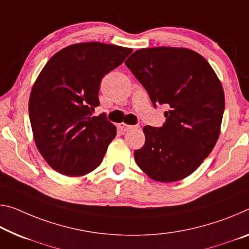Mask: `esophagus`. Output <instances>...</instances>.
Returning <instances> with one entry per match:
<instances>
[{"label":"esophagus","mask_w":249,"mask_h":249,"mask_svg":"<svg viewBox=\"0 0 249 249\" xmlns=\"http://www.w3.org/2000/svg\"><path fill=\"white\" fill-rule=\"evenodd\" d=\"M117 127L120 128L121 131L126 132V131H129V129H131V128H134V127H135V126L127 125V124H125V123H121V124H118V125H117Z\"/></svg>","instance_id":"34e87169"}]
</instances>
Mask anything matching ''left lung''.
Listing matches in <instances>:
<instances>
[{
	"label": "left lung",
	"instance_id": "obj_1",
	"mask_svg": "<svg viewBox=\"0 0 249 249\" xmlns=\"http://www.w3.org/2000/svg\"><path fill=\"white\" fill-rule=\"evenodd\" d=\"M125 65L154 106L166 104L163 127L145 126V144L136 164L152 179L172 183L194 173L215 147L225 108L218 76L202 55L186 47H148L134 52Z\"/></svg>",
	"mask_w": 249,
	"mask_h": 249
}]
</instances>
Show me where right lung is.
Returning a JSON list of instances; mask_svg holds the SVG:
<instances>
[{
  "mask_svg": "<svg viewBox=\"0 0 249 249\" xmlns=\"http://www.w3.org/2000/svg\"><path fill=\"white\" fill-rule=\"evenodd\" d=\"M132 49L101 42L76 43L55 53L31 90L29 114L38 152L54 171L84 176L100 166L116 127L103 114L98 90L104 75Z\"/></svg>",
  "mask_w": 249,
  "mask_h": 249,
  "instance_id": "1",
  "label": "right lung"
}]
</instances>
